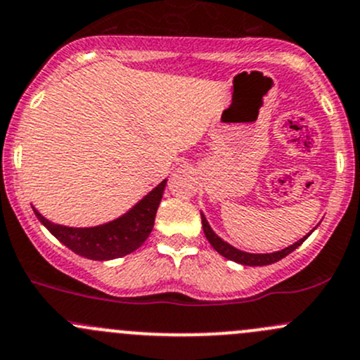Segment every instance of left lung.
<instances>
[{"label": "left lung", "mask_w": 360, "mask_h": 360, "mask_svg": "<svg viewBox=\"0 0 360 360\" xmlns=\"http://www.w3.org/2000/svg\"><path fill=\"white\" fill-rule=\"evenodd\" d=\"M201 220H202V231H205L206 239L210 240L211 246H213L214 250L221 255V257H225L227 260L240 263V265H250V266H263V265H270V263L283 260L284 257H288V255L292 253L296 248L302 246V243H305L307 237L314 232V231L309 232L305 237H302L300 240H296L295 244H291V246L284 248V250H281V251H276V253H246V251L237 250V248L232 246V244L225 243L221 237H218L217 234H214L213 229L210 227V224H207L206 217L202 213H201Z\"/></svg>", "instance_id": "left-lung-1"}]
</instances>
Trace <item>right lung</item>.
Wrapping results in <instances>:
<instances>
[{
  "instance_id": "right-lung-1",
  "label": "right lung",
  "mask_w": 360,
  "mask_h": 360,
  "mask_svg": "<svg viewBox=\"0 0 360 360\" xmlns=\"http://www.w3.org/2000/svg\"><path fill=\"white\" fill-rule=\"evenodd\" d=\"M165 187L166 180H162L128 213L97 227H65V225L46 220L36 207L32 210L44 227L76 255L98 262L114 260V258L133 253L146 243V239L153 232L155 213H158Z\"/></svg>"
}]
</instances>
